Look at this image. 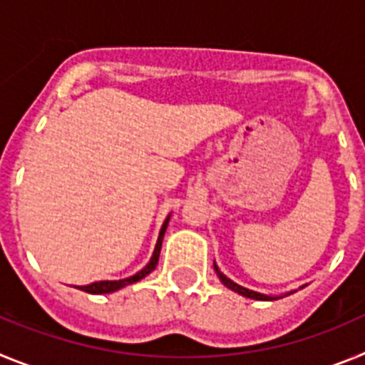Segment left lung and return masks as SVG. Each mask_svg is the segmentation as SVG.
Wrapping results in <instances>:
<instances>
[{"label":"left lung","instance_id":"obj_1","mask_svg":"<svg viewBox=\"0 0 365 365\" xmlns=\"http://www.w3.org/2000/svg\"><path fill=\"white\" fill-rule=\"evenodd\" d=\"M214 270H215V274H217V278L221 279L222 285L227 287V289H230V291L237 292V294L245 296V298L257 299V302H272V299H279V298H283V296L292 294V291L291 292H285V294H279V296H269V294H261V292H256V291H250V289H247V287L237 285V283L232 282L230 278H227V276H225V274H222L221 270H219V267L215 265V261H214ZM302 289H303V287H302Z\"/></svg>","mask_w":365,"mask_h":365}]
</instances>
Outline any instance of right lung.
Segmentation results:
<instances>
[{
	"label": "right lung",
	"mask_w": 365,
	"mask_h": 365,
	"mask_svg": "<svg viewBox=\"0 0 365 365\" xmlns=\"http://www.w3.org/2000/svg\"><path fill=\"white\" fill-rule=\"evenodd\" d=\"M170 217H172V214H170L166 219H164L163 227H160V232H159V237H157V243H155L153 254H151L150 261H148V265L144 267V269H140L137 274L130 276V278L113 279V282L106 279V282H95V283H89V285L76 287V289H80V291H83V292H89V294H109V292H115V291H118V289H124V287L131 285V283H137V282H140V279H143V278H146L148 274L153 272L155 267H157V263H159L160 247H163L164 232H166L168 222H170Z\"/></svg>",
	"instance_id": "add662e5"
}]
</instances>
